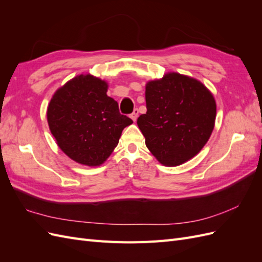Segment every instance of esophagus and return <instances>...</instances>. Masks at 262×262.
<instances>
[{
  "mask_svg": "<svg viewBox=\"0 0 262 262\" xmlns=\"http://www.w3.org/2000/svg\"><path fill=\"white\" fill-rule=\"evenodd\" d=\"M138 116H139V110L138 109H134L133 113L130 115V117H131V119H132L133 121H137Z\"/></svg>",
  "mask_w": 262,
  "mask_h": 262,
  "instance_id": "obj_1",
  "label": "esophagus"
}]
</instances>
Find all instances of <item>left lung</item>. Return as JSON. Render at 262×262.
Wrapping results in <instances>:
<instances>
[{
    "mask_svg": "<svg viewBox=\"0 0 262 262\" xmlns=\"http://www.w3.org/2000/svg\"><path fill=\"white\" fill-rule=\"evenodd\" d=\"M146 114L138 118L145 144L160 163L177 166L200 152L214 128L216 105L199 81L168 73L145 87Z\"/></svg>",
    "mask_w": 262,
    "mask_h": 262,
    "instance_id": "obj_1",
    "label": "left lung"
}]
</instances>
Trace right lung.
<instances>
[{
  "label": "right lung",
  "instance_id": "add662e5",
  "mask_svg": "<svg viewBox=\"0 0 262 262\" xmlns=\"http://www.w3.org/2000/svg\"><path fill=\"white\" fill-rule=\"evenodd\" d=\"M108 85L93 75H78L59 89L47 119L59 147L73 161L98 166L118 145L121 132L133 121L107 96Z\"/></svg>",
  "mask_w": 262,
  "mask_h": 262
}]
</instances>
